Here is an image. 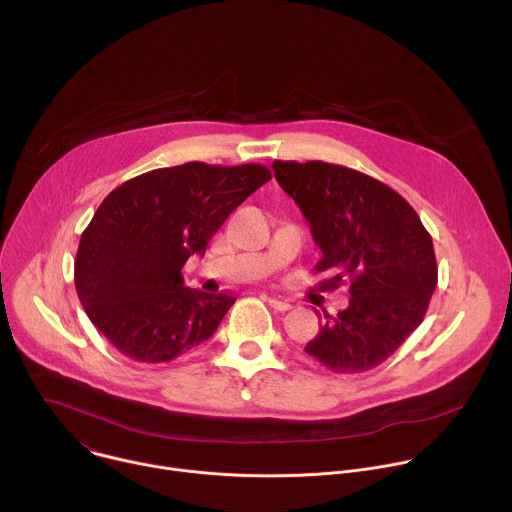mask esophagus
Listing matches in <instances>:
<instances>
[{"label": "esophagus", "mask_w": 512, "mask_h": 512, "mask_svg": "<svg viewBox=\"0 0 512 512\" xmlns=\"http://www.w3.org/2000/svg\"><path fill=\"white\" fill-rule=\"evenodd\" d=\"M267 302H269V306H271L273 310H277V312H287V310H291V304H289V302H285V300H279V298H267Z\"/></svg>", "instance_id": "34e87169"}]
</instances>
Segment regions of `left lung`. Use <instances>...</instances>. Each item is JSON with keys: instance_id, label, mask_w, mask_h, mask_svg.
I'll return each mask as SVG.
<instances>
[{"instance_id": "left-lung-1", "label": "left lung", "mask_w": 512, "mask_h": 512, "mask_svg": "<svg viewBox=\"0 0 512 512\" xmlns=\"http://www.w3.org/2000/svg\"><path fill=\"white\" fill-rule=\"evenodd\" d=\"M322 251L324 287L350 281L348 308L324 322L306 352L334 373L371 371L423 322L437 265L411 204L387 184L326 162H273Z\"/></svg>"}]
</instances>
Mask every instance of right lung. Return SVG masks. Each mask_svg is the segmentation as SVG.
Segmentation results:
<instances>
[{
	"instance_id": "right-lung-1",
	"label": "right lung",
	"mask_w": 512,
	"mask_h": 512,
	"mask_svg": "<svg viewBox=\"0 0 512 512\" xmlns=\"http://www.w3.org/2000/svg\"><path fill=\"white\" fill-rule=\"evenodd\" d=\"M271 172L188 162L115 188L81 235L75 285L97 330L137 362H168L208 340L237 298L184 285L190 255Z\"/></svg>"
}]
</instances>
